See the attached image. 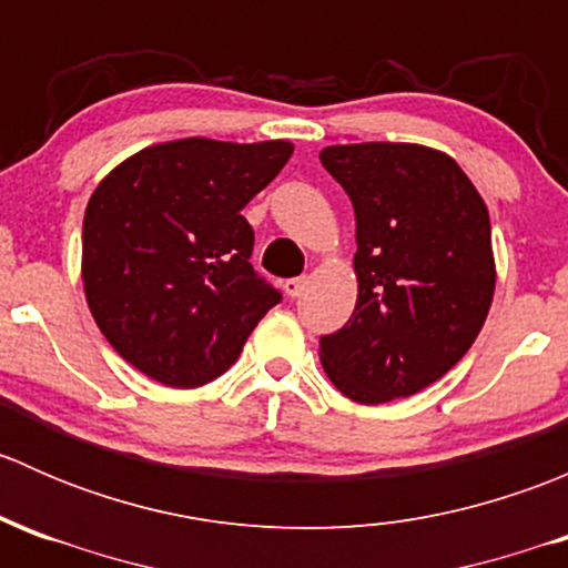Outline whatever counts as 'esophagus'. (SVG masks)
Masks as SVG:
<instances>
[{"label":"esophagus","instance_id":"1","mask_svg":"<svg viewBox=\"0 0 568 568\" xmlns=\"http://www.w3.org/2000/svg\"><path fill=\"white\" fill-rule=\"evenodd\" d=\"M283 288H285V294L291 296V300H296V296H302V294H305V288H307V280H305V277H291V280H285V283H283Z\"/></svg>","mask_w":568,"mask_h":568}]
</instances>
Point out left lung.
<instances>
[{
    "instance_id": "obj_1",
    "label": "left lung",
    "mask_w": 568,
    "mask_h": 568,
    "mask_svg": "<svg viewBox=\"0 0 568 568\" xmlns=\"http://www.w3.org/2000/svg\"><path fill=\"white\" fill-rule=\"evenodd\" d=\"M357 220V305L318 341L332 385L357 404H387L448 374L495 296L484 197L445 153L409 142L321 151Z\"/></svg>"
}]
</instances>
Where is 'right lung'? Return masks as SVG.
I'll list each match as a JSON object with an SVG mask.
<instances>
[{
  "mask_svg": "<svg viewBox=\"0 0 568 568\" xmlns=\"http://www.w3.org/2000/svg\"><path fill=\"white\" fill-rule=\"evenodd\" d=\"M294 153L285 140L162 142L125 159L90 197L82 280L114 352L168 387L225 374L283 300L252 268L242 209Z\"/></svg>",
  "mask_w": 568,
  "mask_h": 568,
  "instance_id": "add662e5",
  "label": "right lung"
}]
</instances>
